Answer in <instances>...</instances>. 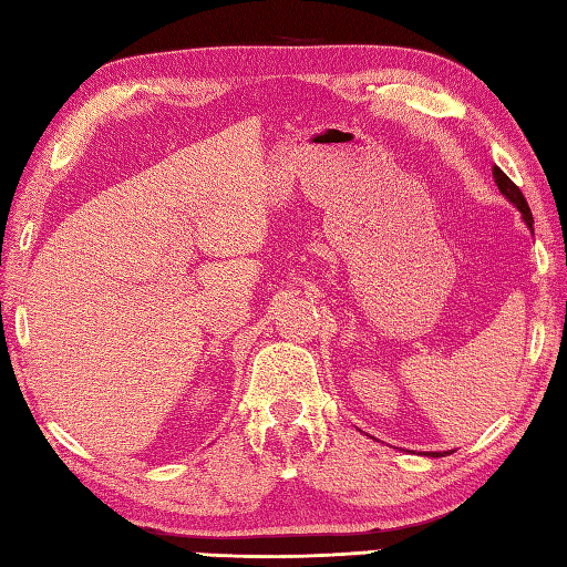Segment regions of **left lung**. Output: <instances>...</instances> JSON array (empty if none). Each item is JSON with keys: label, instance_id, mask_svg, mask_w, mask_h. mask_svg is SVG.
Here are the masks:
<instances>
[{"label": "left lung", "instance_id": "1", "mask_svg": "<svg viewBox=\"0 0 567 567\" xmlns=\"http://www.w3.org/2000/svg\"><path fill=\"white\" fill-rule=\"evenodd\" d=\"M492 177H495V183H497V187H499L502 195L507 197L512 204H516V209H519V212L524 214V221H526V224H528V228H532V231H534V226H532V224H534V216H532V209H528V204H526V199H524V195H522V189L516 187V185L512 183V179L499 171L497 165L492 167ZM431 455H433V457H439L441 453H431Z\"/></svg>", "mask_w": 567, "mask_h": 567}]
</instances>
